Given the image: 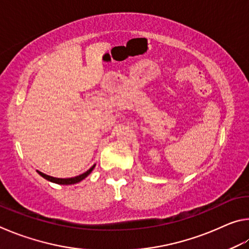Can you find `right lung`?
I'll use <instances>...</instances> for the list:
<instances>
[{"mask_svg":"<svg viewBox=\"0 0 249 249\" xmlns=\"http://www.w3.org/2000/svg\"><path fill=\"white\" fill-rule=\"evenodd\" d=\"M94 166H92L89 170L84 172V174L80 175V176H77V177H73V178H67V179H60V178H54V177H50L48 175H45L43 174V172L40 171H37L38 174L43 177V178L47 179L49 181H52V182H54V183H58V184H73V183H77V182H80V181L83 180L86 177L89 176L91 174V171L93 170Z\"/></svg>","mask_w":249,"mask_h":249,"instance_id":"obj_1","label":"right lung"}]
</instances>
